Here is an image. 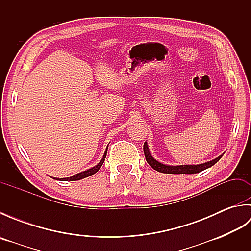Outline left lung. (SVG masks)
<instances>
[{"label":"left lung","mask_w":251,"mask_h":251,"mask_svg":"<svg viewBox=\"0 0 251 251\" xmlns=\"http://www.w3.org/2000/svg\"><path fill=\"white\" fill-rule=\"evenodd\" d=\"M143 152H145V156L148 164L150 165L153 169H155L156 172L164 173V174H197L211 166H214V165L222 157V155H220L217 158L212 159L210 162L199 164V165H179V166H169V165L159 163L151 155L150 151H149L147 142H145V145H143Z\"/></svg>","instance_id":"left-lung-1"}]
</instances>
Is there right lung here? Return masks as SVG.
<instances>
[{"label":"right lung","instance_id":"obj_1","mask_svg":"<svg viewBox=\"0 0 251 251\" xmlns=\"http://www.w3.org/2000/svg\"><path fill=\"white\" fill-rule=\"evenodd\" d=\"M106 151H108V148H106V150H105V152L103 154L102 159H101V161L97 165H96V166H94L93 168H89L87 170H85V172H82V173L76 174V175H73V176H71V177H68V178H61V179L54 178V179L60 180V181H76V180H81V179H84V178H86V177H89V176H92V175L97 173L98 170L100 169V167L102 166V164L104 162V158L106 156Z\"/></svg>","mask_w":251,"mask_h":251}]
</instances>
